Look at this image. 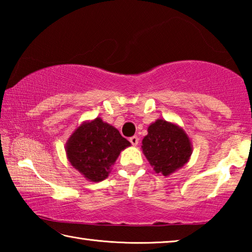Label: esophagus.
<instances>
[{
  "label": "esophagus",
  "mask_w": 252,
  "mask_h": 252,
  "mask_svg": "<svg viewBox=\"0 0 252 252\" xmlns=\"http://www.w3.org/2000/svg\"><path fill=\"white\" fill-rule=\"evenodd\" d=\"M130 142H131V144L133 147H136L138 146V143H139V138L136 135H133V136H131L130 138Z\"/></svg>",
  "instance_id": "obj_1"
}]
</instances>
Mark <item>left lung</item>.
<instances>
[{"instance_id":"1","label":"left lung","mask_w":252,"mask_h":252,"mask_svg":"<svg viewBox=\"0 0 252 252\" xmlns=\"http://www.w3.org/2000/svg\"><path fill=\"white\" fill-rule=\"evenodd\" d=\"M141 148L156 173L164 177L182 168L192 155V143L186 131L163 119L149 126Z\"/></svg>"}]
</instances>
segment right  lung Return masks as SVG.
<instances>
[{"instance_id": "right-lung-1", "label": "right lung", "mask_w": 252, "mask_h": 252, "mask_svg": "<svg viewBox=\"0 0 252 252\" xmlns=\"http://www.w3.org/2000/svg\"><path fill=\"white\" fill-rule=\"evenodd\" d=\"M131 143L113 126L101 118L84 121L65 144L66 158L89 181L100 182L109 177L119 155Z\"/></svg>"}]
</instances>
